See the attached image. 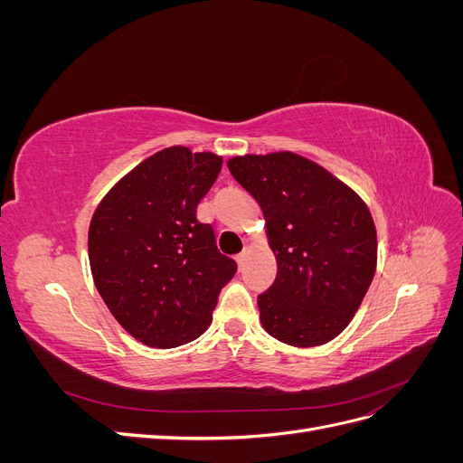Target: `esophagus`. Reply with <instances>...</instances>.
Returning a JSON list of instances; mask_svg holds the SVG:
<instances>
[{"label": "esophagus", "mask_w": 463, "mask_h": 463, "mask_svg": "<svg viewBox=\"0 0 463 463\" xmlns=\"http://www.w3.org/2000/svg\"><path fill=\"white\" fill-rule=\"evenodd\" d=\"M247 255H249V249H243V250H241V253L235 257L237 264H240V266H243V264H245V260H247Z\"/></svg>", "instance_id": "34e87169"}]
</instances>
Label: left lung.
<instances>
[{"label": "left lung", "mask_w": 463, "mask_h": 463, "mask_svg": "<svg viewBox=\"0 0 463 463\" xmlns=\"http://www.w3.org/2000/svg\"><path fill=\"white\" fill-rule=\"evenodd\" d=\"M232 175L260 204L278 260L257 303L276 340L313 347L354 318L376 270V230L367 204L325 167L293 152L247 154Z\"/></svg>", "instance_id": "left-lung-1"}]
</instances>
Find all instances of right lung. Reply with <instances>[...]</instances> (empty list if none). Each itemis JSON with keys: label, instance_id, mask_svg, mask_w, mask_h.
Segmentation results:
<instances>
[{"label": "right lung", "instance_id": "1", "mask_svg": "<svg viewBox=\"0 0 463 463\" xmlns=\"http://www.w3.org/2000/svg\"><path fill=\"white\" fill-rule=\"evenodd\" d=\"M222 156L164 148L138 164L94 210L89 260L98 293L133 338L177 347L208 328L220 289L237 272L197 206Z\"/></svg>", "mask_w": 463, "mask_h": 463}]
</instances>
